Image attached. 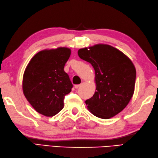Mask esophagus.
I'll return each mask as SVG.
<instances>
[{
	"label": "esophagus",
	"mask_w": 158,
	"mask_h": 158,
	"mask_svg": "<svg viewBox=\"0 0 158 158\" xmlns=\"http://www.w3.org/2000/svg\"><path fill=\"white\" fill-rule=\"evenodd\" d=\"M80 86V85H76L75 86H74V87L76 88V89H78V88H79Z\"/></svg>",
	"instance_id": "1"
}]
</instances>
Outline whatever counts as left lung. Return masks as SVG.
Listing matches in <instances>:
<instances>
[{"label": "left lung", "mask_w": 158, "mask_h": 158, "mask_svg": "<svg viewBox=\"0 0 158 158\" xmlns=\"http://www.w3.org/2000/svg\"><path fill=\"white\" fill-rule=\"evenodd\" d=\"M78 54L91 64L95 72L96 91L85 101L90 112L104 119L119 113L134 94L136 72L132 62L117 48L106 44L82 48Z\"/></svg>", "instance_id": "obj_1"}]
</instances>
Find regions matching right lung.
<instances>
[{
    "label": "right lung",
    "mask_w": 158,
    "mask_h": 158,
    "mask_svg": "<svg viewBox=\"0 0 158 158\" xmlns=\"http://www.w3.org/2000/svg\"><path fill=\"white\" fill-rule=\"evenodd\" d=\"M70 54L67 48L45 50L35 54L28 64L22 89L26 98L39 113L52 117L63 108L65 96L73 87L64 71Z\"/></svg>",
    "instance_id": "obj_1"
}]
</instances>
